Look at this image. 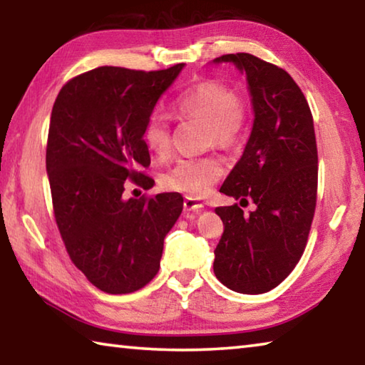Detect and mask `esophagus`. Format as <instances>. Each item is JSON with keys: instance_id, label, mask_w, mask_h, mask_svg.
Listing matches in <instances>:
<instances>
[{"instance_id": "34e87169", "label": "esophagus", "mask_w": 365, "mask_h": 365, "mask_svg": "<svg viewBox=\"0 0 365 365\" xmlns=\"http://www.w3.org/2000/svg\"><path fill=\"white\" fill-rule=\"evenodd\" d=\"M202 207H205V205H202L201 201L195 200V197H185V201H183V209H185V211H195V212H197Z\"/></svg>"}]
</instances>
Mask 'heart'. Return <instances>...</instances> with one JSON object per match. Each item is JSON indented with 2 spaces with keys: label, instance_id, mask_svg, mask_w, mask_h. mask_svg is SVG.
Wrapping results in <instances>:
<instances>
[{
  "label": "heart",
  "instance_id": "1",
  "mask_svg": "<svg viewBox=\"0 0 365 365\" xmlns=\"http://www.w3.org/2000/svg\"><path fill=\"white\" fill-rule=\"evenodd\" d=\"M174 113L182 119H200L207 125V141L219 148H230L242 140L250 120V108L219 80H202L182 91L174 103ZM141 140L154 156L170 153V128L160 114L148 117ZM224 168L215 158L180 159L163 175L165 188L188 196H202L219 180Z\"/></svg>",
  "mask_w": 365,
  "mask_h": 365
}]
</instances>
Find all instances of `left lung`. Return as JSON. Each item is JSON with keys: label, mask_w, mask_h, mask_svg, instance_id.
<instances>
[{"label": "left lung", "mask_w": 365, "mask_h": 365, "mask_svg": "<svg viewBox=\"0 0 365 365\" xmlns=\"http://www.w3.org/2000/svg\"><path fill=\"white\" fill-rule=\"evenodd\" d=\"M246 76L255 113L242 158L220 193L255 202L215 207L224 222L214 274L237 293H267L292 274L306 248L317 200V145L304 95L289 73L248 53L225 54Z\"/></svg>", "instance_id": "1"}]
</instances>
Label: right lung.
<instances>
[{
  "mask_svg": "<svg viewBox=\"0 0 365 365\" xmlns=\"http://www.w3.org/2000/svg\"><path fill=\"white\" fill-rule=\"evenodd\" d=\"M183 67H98L69 80L54 101L46 146L54 217L72 262L101 292L125 294L150 283L182 214L178 193L122 195L125 180L153 187L141 174L151 163L141 132Z\"/></svg>",
  "mask_w": 365,
  "mask_h": 365,
  "instance_id": "obj_1",
  "label": "right lung"
}]
</instances>
